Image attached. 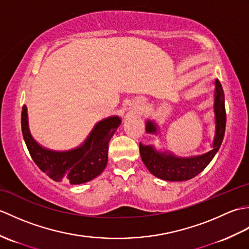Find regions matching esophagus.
I'll return each instance as SVG.
<instances>
[{"mask_svg":"<svg viewBox=\"0 0 249 249\" xmlns=\"http://www.w3.org/2000/svg\"><path fill=\"white\" fill-rule=\"evenodd\" d=\"M143 104H144V102H143V100H142V99H138V100H137V104H136L137 110L141 111L142 108H143Z\"/></svg>","mask_w":249,"mask_h":249,"instance_id":"34e87169","label":"esophagus"}]
</instances>
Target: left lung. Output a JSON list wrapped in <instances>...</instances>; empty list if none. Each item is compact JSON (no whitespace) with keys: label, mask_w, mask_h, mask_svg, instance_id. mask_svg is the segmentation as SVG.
<instances>
[{"label":"left lung","mask_w":249,"mask_h":249,"mask_svg":"<svg viewBox=\"0 0 249 249\" xmlns=\"http://www.w3.org/2000/svg\"><path fill=\"white\" fill-rule=\"evenodd\" d=\"M214 113L216 126L213 147L203 155L178 157L174 156L172 153L157 152L152 145L139 144L142 161L153 176L165 181H187L198 176L213 160L223 142L226 129L225 95L223 87L218 80H215ZM145 128L149 134L157 133V125L153 121L146 122Z\"/></svg>","instance_id":"1"}]
</instances>
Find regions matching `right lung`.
<instances>
[{
    "mask_svg": "<svg viewBox=\"0 0 249 249\" xmlns=\"http://www.w3.org/2000/svg\"><path fill=\"white\" fill-rule=\"evenodd\" d=\"M120 124L119 116H110L94 126L80 146L56 152L46 149L33 139L29 129L26 106H23L21 112V129L32 160L53 181H66L75 185L91 181L105 170L109 141Z\"/></svg>",
    "mask_w": 249,
    "mask_h": 249,
    "instance_id": "1",
    "label": "right lung"
}]
</instances>
